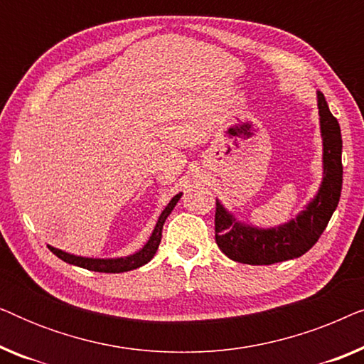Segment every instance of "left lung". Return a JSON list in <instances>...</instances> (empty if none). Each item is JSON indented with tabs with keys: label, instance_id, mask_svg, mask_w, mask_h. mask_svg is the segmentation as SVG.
<instances>
[{
	"label": "left lung",
	"instance_id": "left-lung-1",
	"mask_svg": "<svg viewBox=\"0 0 364 364\" xmlns=\"http://www.w3.org/2000/svg\"><path fill=\"white\" fill-rule=\"evenodd\" d=\"M316 99L323 141V177L318 192L295 218L270 228L238 220L217 198L215 240L233 262L272 265L301 257L318 242L336 210L343 186L341 131L320 91Z\"/></svg>",
	"mask_w": 364,
	"mask_h": 364
}]
</instances>
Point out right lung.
Listing matches in <instances>:
<instances>
[{
  "instance_id": "add662e5",
  "label": "right lung",
  "mask_w": 364,
  "mask_h": 364,
  "mask_svg": "<svg viewBox=\"0 0 364 364\" xmlns=\"http://www.w3.org/2000/svg\"><path fill=\"white\" fill-rule=\"evenodd\" d=\"M182 192L177 193V196L172 197V200L167 203V207L164 208L161 217L154 227V230L149 237V240L144 243L142 248H139L137 252L131 253L127 257H116V258H91V257H79L74 255V253H68L64 250H59L56 247H49L54 255L61 258L63 262L71 263V265L86 268V270H92V272H101V273H122V272H129V270H136V268L146 265L147 262H151L154 255H156L159 243H161L162 238V227L166 218L171 215V212L173 210V207L177 205V202L181 200Z\"/></svg>"
}]
</instances>
